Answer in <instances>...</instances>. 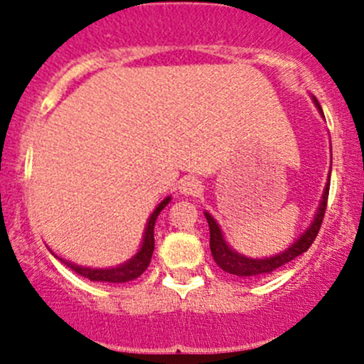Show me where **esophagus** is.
<instances>
[{
  "instance_id": "1",
  "label": "esophagus",
  "mask_w": 364,
  "mask_h": 364,
  "mask_svg": "<svg viewBox=\"0 0 364 364\" xmlns=\"http://www.w3.org/2000/svg\"><path fill=\"white\" fill-rule=\"evenodd\" d=\"M179 192H181L183 196L196 197L203 192V183H200L197 178H185V179H181Z\"/></svg>"
}]
</instances>
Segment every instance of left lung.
<instances>
[{"instance_id": "left-lung-1", "label": "left lung", "mask_w": 364, "mask_h": 364, "mask_svg": "<svg viewBox=\"0 0 364 364\" xmlns=\"http://www.w3.org/2000/svg\"><path fill=\"white\" fill-rule=\"evenodd\" d=\"M315 105H317V109L322 114V109L317 100H315ZM322 116H324V114H322ZM329 174H331V172H329ZM328 196L329 181L328 185H326L324 193H322V200L321 204H318V209L317 213H315V218L314 222H311V225L297 237L287 250H284L274 257H266V259H250V257H245L241 255V253H237L236 250H232V248L227 245V241L223 240V234L222 230H220L216 220L213 218L209 213H204L205 220H208L209 223V248H211L213 259H215L218 267H222L225 273L236 274V277H264V274L267 273H273L274 269L289 264L291 260H294L296 257H299L301 253H304L311 247V243H314L315 237H317L318 230H321L322 220H324L326 205H328Z\"/></svg>"}]
</instances>
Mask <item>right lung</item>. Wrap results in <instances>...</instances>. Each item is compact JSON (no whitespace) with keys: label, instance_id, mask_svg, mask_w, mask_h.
<instances>
[{"label":"right lung","instance_id":"right-lung-1","mask_svg":"<svg viewBox=\"0 0 364 364\" xmlns=\"http://www.w3.org/2000/svg\"><path fill=\"white\" fill-rule=\"evenodd\" d=\"M168 203H171V197L164 199L161 203L156 205L155 211L149 216L148 223H146L144 237H142V245L139 248V252L132 257L130 260H127L124 264H119L116 267H109V269H95V267H82L77 266V264L68 262V260H63L65 264L72 271H75L80 277L87 278L91 282H111V284H124V282H130L134 278L141 277L146 269H148L149 262H151L153 250H155V222L159 218L160 211L165 208Z\"/></svg>","mask_w":364,"mask_h":364}]
</instances>
